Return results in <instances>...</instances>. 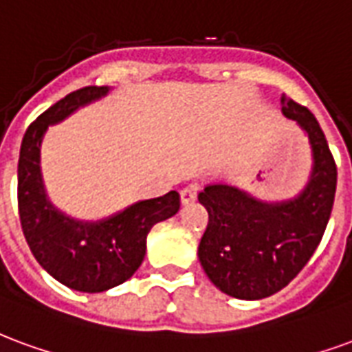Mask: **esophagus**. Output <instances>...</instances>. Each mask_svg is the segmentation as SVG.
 <instances>
[{"label": "esophagus", "instance_id": "esophagus-1", "mask_svg": "<svg viewBox=\"0 0 352 352\" xmlns=\"http://www.w3.org/2000/svg\"><path fill=\"white\" fill-rule=\"evenodd\" d=\"M195 199H197V191H195V187H186V189H182V191H179V201H182V204H191Z\"/></svg>", "mask_w": 352, "mask_h": 352}]
</instances>
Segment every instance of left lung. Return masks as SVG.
<instances>
[{
	"label": "left lung",
	"mask_w": 352,
	"mask_h": 352,
	"mask_svg": "<svg viewBox=\"0 0 352 352\" xmlns=\"http://www.w3.org/2000/svg\"><path fill=\"white\" fill-rule=\"evenodd\" d=\"M281 112L306 133L311 148L309 179L296 197L266 202L227 184L199 193L208 210L199 261L210 281L232 298H266L291 283L317 250L332 214L338 168L324 133L306 107L285 95Z\"/></svg>",
	"instance_id": "1"
}]
</instances>
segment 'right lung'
<instances>
[{
	"label": "right lung",
	"mask_w": 352,
	"mask_h": 352,
	"mask_svg": "<svg viewBox=\"0 0 352 352\" xmlns=\"http://www.w3.org/2000/svg\"><path fill=\"white\" fill-rule=\"evenodd\" d=\"M109 86H88L65 95L28 127L18 159V214L33 257L73 291L102 292L138 270L151 227L178 214L176 191L133 202L97 221L76 219L54 206L41 170V146L50 125L109 95Z\"/></svg>",
	"instance_id": "right-lung-1"
}]
</instances>
